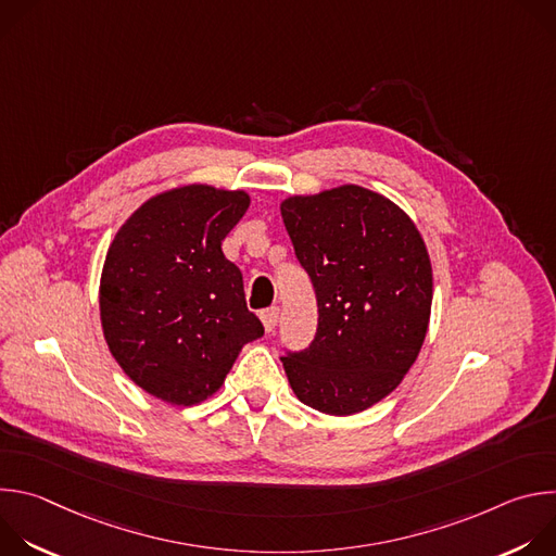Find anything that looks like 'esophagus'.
Wrapping results in <instances>:
<instances>
[{
    "label": "esophagus",
    "mask_w": 556,
    "mask_h": 556,
    "mask_svg": "<svg viewBox=\"0 0 556 556\" xmlns=\"http://www.w3.org/2000/svg\"><path fill=\"white\" fill-rule=\"evenodd\" d=\"M260 316H262V324H264L266 332H268V334L275 332L277 321H279V307H266V309H262Z\"/></svg>",
    "instance_id": "34e87169"
}]
</instances>
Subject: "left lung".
<instances>
[{"label": "left lung", "mask_w": 556, "mask_h": 556, "mask_svg": "<svg viewBox=\"0 0 556 556\" xmlns=\"http://www.w3.org/2000/svg\"><path fill=\"white\" fill-rule=\"evenodd\" d=\"M319 324L312 343L281 356L296 399L352 416L401 384L425 343L433 277L422 237L391 200L345 185L281 202Z\"/></svg>", "instance_id": "left-lung-1"}]
</instances>
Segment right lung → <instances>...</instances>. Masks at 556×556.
Here are the masks:
<instances>
[{"label": "right lung", "instance_id": "obj_1", "mask_svg": "<svg viewBox=\"0 0 556 556\" xmlns=\"http://www.w3.org/2000/svg\"><path fill=\"white\" fill-rule=\"evenodd\" d=\"M249 204L244 191L180 187L147 200L114 237L101 275L103 334L155 399L206 401L240 350L264 337L240 268L222 253Z\"/></svg>", "mask_w": 556, "mask_h": 556}]
</instances>
